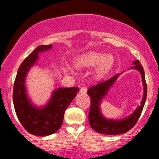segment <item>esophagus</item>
I'll list each match as a JSON object with an SVG mask.
<instances>
[{"mask_svg": "<svg viewBox=\"0 0 159 159\" xmlns=\"http://www.w3.org/2000/svg\"><path fill=\"white\" fill-rule=\"evenodd\" d=\"M80 92L82 93V94H86V92H87V89L84 87H82L80 89Z\"/></svg>", "mask_w": 159, "mask_h": 159, "instance_id": "34e87169", "label": "esophagus"}]
</instances>
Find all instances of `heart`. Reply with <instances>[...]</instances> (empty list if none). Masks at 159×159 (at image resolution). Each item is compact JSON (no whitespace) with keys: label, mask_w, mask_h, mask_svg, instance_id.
<instances>
[{"label":"heart","mask_w":159,"mask_h":159,"mask_svg":"<svg viewBox=\"0 0 159 159\" xmlns=\"http://www.w3.org/2000/svg\"><path fill=\"white\" fill-rule=\"evenodd\" d=\"M114 57L111 54H104L95 51L83 53L76 56L74 63L78 68H91L95 67L94 77L96 79H100L106 75L111 70L114 65Z\"/></svg>","instance_id":"1"}]
</instances>
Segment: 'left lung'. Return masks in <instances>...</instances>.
Instances as JSON below:
<instances>
[{
	"label": "left lung",
	"mask_w": 159,
	"mask_h": 159,
	"mask_svg": "<svg viewBox=\"0 0 159 159\" xmlns=\"http://www.w3.org/2000/svg\"><path fill=\"white\" fill-rule=\"evenodd\" d=\"M134 66L130 69L139 70L142 77V84H143V97L141 101V105L137 107L135 110L126 118L122 119H112L107 118L102 115L101 111V104L102 100L106 97L111 88L114 85L115 81L122 73L115 75L111 78L104 82L99 83L97 85L91 87L88 90V94L91 98V108H90L89 121L91 127L96 132L105 134H118L126 133L134 127L139 120L147 97V84L145 82V72L139 60L133 61Z\"/></svg>",
	"instance_id": "obj_1"
}]
</instances>
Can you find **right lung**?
Returning <instances> with one entry per match:
<instances>
[{
    "mask_svg": "<svg viewBox=\"0 0 159 159\" xmlns=\"http://www.w3.org/2000/svg\"><path fill=\"white\" fill-rule=\"evenodd\" d=\"M51 48V44L37 48L20 65L14 81L13 102L16 115L23 127L34 135L48 136L58 131L65 110L79 91L78 88L54 89L48 102L42 106H38L31 101L27 90V75L38 62L39 54Z\"/></svg>",
    "mask_w": 159,
    "mask_h": 159,
    "instance_id": "obj_1",
    "label": "right lung"
}]
</instances>
